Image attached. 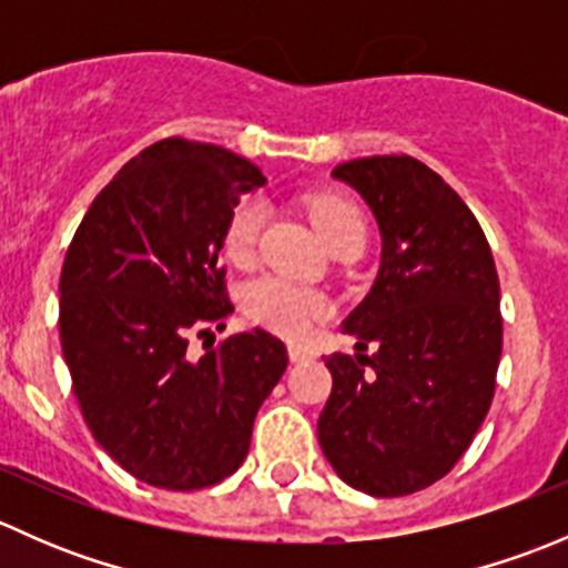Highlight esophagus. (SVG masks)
Returning a JSON list of instances; mask_svg holds the SVG:
<instances>
[{
  "label": "esophagus",
  "mask_w": 568,
  "mask_h": 568,
  "mask_svg": "<svg viewBox=\"0 0 568 568\" xmlns=\"http://www.w3.org/2000/svg\"><path fill=\"white\" fill-rule=\"evenodd\" d=\"M288 357H291V363H307V359H313V357H316V354H313L311 348L296 346V343H291V346H288Z\"/></svg>",
  "instance_id": "obj_1"
}]
</instances>
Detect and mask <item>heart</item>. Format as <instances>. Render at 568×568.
<instances>
[{
	"label": "heart",
	"instance_id": "b5f03b06",
	"mask_svg": "<svg viewBox=\"0 0 568 568\" xmlns=\"http://www.w3.org/2000/svg\"><path fill=\"white\" fill-rule=\"evenodd\" d=\"M307 211L316 225L318 236L329 250L343 244H359L363 247L368 239V222L359 205L341 194H313L307 200ZM263 225H266V205L261 197H242L236 209L231 211L222 231V252L227 261L239 268H247L257 255ZM242 307L250 324L261 329L274 332L280 337L302 341L318 321L329 316V302L318 291L305 288L300 283L277 277V274H263L252 280L242 291Z\"/></svg>",
	"mask_w": 568,
	"mask_h": 568
}]
</instances>
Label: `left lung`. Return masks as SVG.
Here are the masks:
<instances>
[{"instance_id":"left-lung-1","label":"left lung","mask_w":568,"mask_h":568,"mask_svg":"<svg viewBox=\"0 0 568 568\" xmlns=\"http://www.w3.org/2000/svg\"><path fill=\"white\" fill-rule=\"evenodd\" d=\"M382 231L374 288L343 321L359 354H332L318 443L335 473L374 497L445 478L495 398L500 280L467 203L412 156L337 164Z\"/></svg>"}]
</instances>
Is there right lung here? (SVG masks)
Instances as JSON below:
<instances>
[{
  "instance_id": "right-lung-1",
  "label": "right lung",
  "mask_w": 568,
  "mask_h": 568,
  "mask_svg": "<svg viewBox=\"0 0 568 568\" xmlns=\"http://www.w3.org/2000/svg\"><path fill=\"white\" fill-rule=\"evenodd\" d=\"M266 178L247 159L181 136L136 153L84 214L60 277V341L84 423L125 473L170 491L242 467L257 409L288 365L266 329L189 335L233 313L222 231Z\"/></svg>"
}]
</instances>
